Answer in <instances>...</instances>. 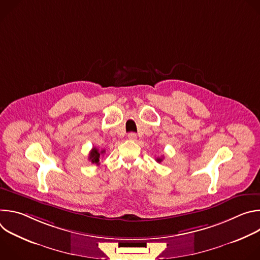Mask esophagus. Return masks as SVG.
<instances>
[{"mask_svg":"<svg viewBox=\"0 0 260 260\" xmlns=\"http://www.w3.org/2000/svg\"><path fill=\"white\" fill-rule=\"evenodd\" d=\"M127 138H128L129 140H132V141H136V140H137V135H136L135 133H129V134L127 135Z\"/></svg>","mask_w":260,"mask_h":260,"instance_id":"1","label":"esophagus"}]
</instances>
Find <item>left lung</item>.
<instances>
[{"instance_id":"1","label":"left lung","mask_w":260,"mask_h":260,"mask_svg":"<svg viewBox=\"0 0 260 260\" xmlns=\"http://www.w3.org/2000/svg\"><path fill=\"white\" fill-rule=\"evenodd\" d=\"M162 160H164V156H162V157H157V158H156V161H157V162H161Z\"/></svg>"}]
</instances>
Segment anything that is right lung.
Returning a JSON list of instances; mask_svg holds the SVG:
<instances>
[{
    "label": "right lung",
    "instance_id": "right-lung-1",
    "mask_svg": "<svg viewBox=\"0 0 260 260\" xmlns=\"http://www.w3.org/2000/svg\"><path fill=\"white\" fill-rule=\"evenodd\" d=\"M105 153V150H102L100 151L98 148L93 147L91 151L89 152V156H88V160L91 161V164H95L96 166L100 165V157L101 155H103Z\"/></svg>",
    "mask_w": 260,
    "mask_h": 260
}]
</instances>
